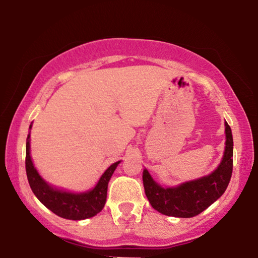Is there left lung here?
I'll return each instance as SVG.
<instances>
[{
    "label": "left lung",
    "mask_w": 258,
    "mask_h": 258,
    "mask_svg": "<svg viewBox=\"0 0 258 258\" xmlns=\"http://www.w3.org/2000/svg\"><path fill=\"white\" fill-rule=\"evenodd\" d=\"M225 136L227 141L223 160L216 170L207 177L185 182L176 188H162L144 169L142 176L144 191L155 210L167 216L194 217L223 195L231 178L234 155L232 134L227 122Z\"/></svg>",
    "instance_id": "1"
}]
</instances>
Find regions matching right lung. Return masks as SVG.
Listing matches in <instances>:
<instances>
[{"mask_svg": "<svg viewBox=\"0 0 258 258\" xmlns=\"http://www.w3.org/2000/svg\"><path fill=\"white\" fill-rule=\"evenodd\" d=\"M28 139H29V136H28ZM29 149V141H27L26 171L28 181H29L30 188L35 196L49 210H51L52 213L62 218L79 221L93 217L103 209L105 201H107L108 182L119 162L111 164L105 170L93 190L83 194H69L51 188L41 178L36 169L34 168L33 162H31Z\"/></svg>", "mask_w": 258, "mask_h": 258, "instance_id": "add662e5", "label": "right lung"}]
</instances>
